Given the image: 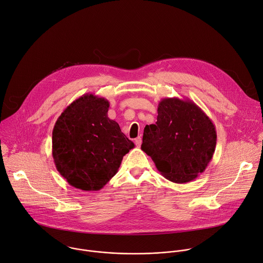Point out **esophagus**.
Returning <instances> with one entry per match:
<instances>
[{"label": "esophagus", "instance_id": "obj_1", "mask_svg": "<svg viewBox=\"0 0 263 263\" xmlns=\"http://www.w3.org/2000/svg\"><path fill=\"white\" fill-rule=\"evenodd\" d=\"M134 142H135V144H136V146H140L141 145V142H142V139H141V137L139 136V137H137V138H135V140H134Z\"/></svg>", "mask_w": 263, "mask_h": 263}]
</instances>
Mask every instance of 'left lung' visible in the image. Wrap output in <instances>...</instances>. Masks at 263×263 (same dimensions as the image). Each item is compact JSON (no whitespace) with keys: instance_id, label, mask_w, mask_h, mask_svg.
Returning a JSON list of instances; mask_svg holds the SVG:
<instances>
[{"instance_id":"left-lung-1","label":"left lung","mask_w":263,"mask_h":263,"mask_svg":"<svg viewBox=\"0 0 263 263\" xmlns=\"http://www.w3.org/2000/svg\"><path fill=\"white\" fill-rule=\"evenodd\" d=\"M217 143L212 120L190 99L164 98L156 124L146 125L141 149L170 182L185 184L211 162Z\"/></svg>"}]
</instances>
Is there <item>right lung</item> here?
<instances>
[{"mask_svg": "<svg viewBox=\"0 0 263 263\" xmlns=\"http://www.w3.org/2000/svg\"><path fill=\"white\" fill-rule=\"evenodd\" d=\"M108 100L85 94L61 114L52 130V157L69 185L98 191L116 176L134 147L119 124L107 117Z\"/></svg>", "mask_w": 263, "mask_h": 263, "instance_id": "right-lung-1", "label": "right lung"}]
</instances>
